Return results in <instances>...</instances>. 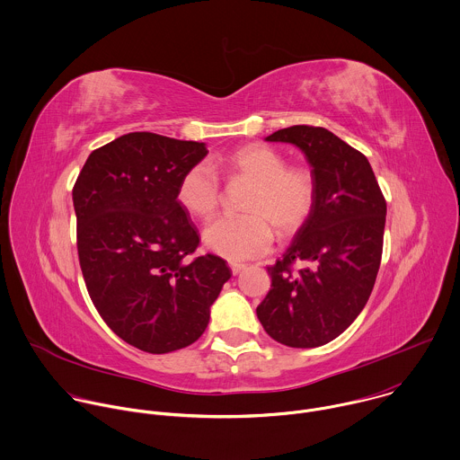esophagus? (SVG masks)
I'll use <instances>...</instances> for the list:
<instances>
[{"instance_id": "obj_1", "label": "esophagus", "mask_w": 460, "mask_h": 460, "mask_svg": "<svg viewBox=\"0 0 460 460\" xmlns=\"http://www.w3.org/2000/svg\"><path fill=\"white\" fill-rule=\"evenodd\" d=\"M231 267V272H233V276H238L243 269H245V265H240V263H231L229 265Z\"/></svg>"}]
</instances>
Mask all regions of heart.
Returning <instances> with one entry per match:
<instances>
[{
	"instance_id": "b5f03b06",
	"label": "heart",
	"mask_w": 460,
	"mask_h": 460,
	"mask_svg": "<svg viewBox=\"0 0 460 460\" xmlns=\"http://www.w3.org/2000/svg\"><path fill=\"white\" fill-rule=\"evenodd\" d=\"M229 178L245 180L252 188L245 199L247 217H226L202 233L208 251L229 261L265 256L280 236L293 234L307 220L314 202V180L304 167H286V158L269 146L251 144L222 162ZM220 183L213 167L195 164L178 184V202L190 217L208 220L218 208Z\"/></svg>"
}]
</instances>
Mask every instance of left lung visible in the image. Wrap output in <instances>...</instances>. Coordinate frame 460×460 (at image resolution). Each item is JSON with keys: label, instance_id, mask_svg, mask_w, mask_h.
Wrapping results in <instances>:
<instances>
[{"label": "left lung", "instance_id": "left-lung-1", "mask_svg": "<svg viewBox=\"0 0 460 460\" xmlns=\"http://www.w3.org/2000/svg\"><path fill=\"white\" fill-rule=\"evenodd\" d=\"M267 142L302 151L314 180L307 220L274 267L256 313L286 347L314 349L338 338L365 309L382 258L385 200L365 155L325 128L291 126ZM305 263L296 275L288 267Z\"/></svg>", "mask_w": 460, "mask_h": 460}]
</instances>
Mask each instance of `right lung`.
<instances>
[{"label": "right lung", "instance_id": "right-lung-1", "mask_svg": "<svg viewBox=\"0 0 460 460\" xmlns=\"http://www.w3.org/2000/svg\"><path fill=\"white\" fill-rule=\"evenodd\" d=\"M206 144L128 133L87 158L73 190L78 256L93 305L126 343L167 354L197 341L229 280L213 254L191 260L199 233L178 202Z\"/></svg>", "mask_w": 460, "mask_h": 460}]
</instances>
